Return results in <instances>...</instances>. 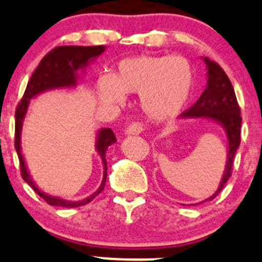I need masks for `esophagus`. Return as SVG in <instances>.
I'll use <instances>...</instances> for the list:
<instances>
[{"label": "esophagus", "instance_id": "esophagus-1", "mask_svg": "<svg viewBox=\"0 0 262 262\" xmlns=\"http://www.w3.org/2000/svg\"><path fill=\"white\" fill-rule=\"evenodd\" d=\"M143 128L139 123H132L128 128L125 129V136H138L142 133Z\"/></svg>", "mask_w": 262, "mask_h": 262}]
</instances>
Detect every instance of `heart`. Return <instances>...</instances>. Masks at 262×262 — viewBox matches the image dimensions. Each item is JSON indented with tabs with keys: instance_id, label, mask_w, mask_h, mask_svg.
I'll return each mask as SVG.
<instances>
[{
	"instance_id": "b5f03b06",
	"label": "heart",
	"mask_w": 262,
	"mask_h": 262,
	"mask_svg": "<svg viewBox=\"0 0 262 262\" xmlns=\"http://www.w3.org/2000/svg\"><path fill=\"white\" fill-rule=\"evenodd\" d=\"M194 84V68L186 58L137 55L119 62L111 77H99L97 90L107 104H123L125 94H139V107L148 120L169 123L187 106Z\"/></svg>"
}]
</instances>
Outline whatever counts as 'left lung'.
I'll use <instances>...</instances> for the list:
<instances>
[{
  "instance_id": "8db88e82",
  "label": "left lung",
  "mask_w": 262,
  "mask_h": 262,
  "mask_svg": "<svg viewBox=\"0 0 262 262\" xmlns=\"http://www.w3.org/2000/svg\"><path fill=\"white\" fill-rule=\"evenodd\" d=\"M207 67V85L196 101V103L183 112L181 116L183 119H208L213 123H217L226 134L227 139V155L226 165H225L224 174L219 183V189L211 196L203 200L202 203L214 199L222 190L225 183L231 176L234 156L241 145V126L242 117L241 108L236 102L235 92L221 67L217 63L212 62L208 58H203Z\"/></svg>"
}]
</instances>
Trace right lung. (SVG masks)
I'll use <instances>...</instances> for the list:
<instances>
[{
  "mask_svg": "<svg viewBox=\"0 0 262 262\" xmlns=\"http://www.w3.org/2000/svg\"><path fill=\"white\" fill-rule=\"evenodd\" d=\"M106 46H59L46 54L38 67L31 76V80L27 84L26 93L23 99L19 103L15 112V150L18 152L20 161V172L23 180L35 190L46 203L55 207H64V208H76L92 202L98 194H101L104 189L107 180V161L106 151L111 145L116 142V137L111 128H102L97 130L95 134V151L99 155L103 164V178L97 190L89 196L81 200H68L60 196L46 194L45 191L38 189L35 180L32 178L28 167L26 164L24 156L21 154V129H23L24 119L28 112L31 101L37 95L50 90L60 89H75L80 79L84 77L86 67L94 62L103 51Z\"/></svg>",
  "mask_w": 262,
  "mask_h": 262,
  "instance_id": "obj_1",
  "label": "right lung"
}]
</instances>
